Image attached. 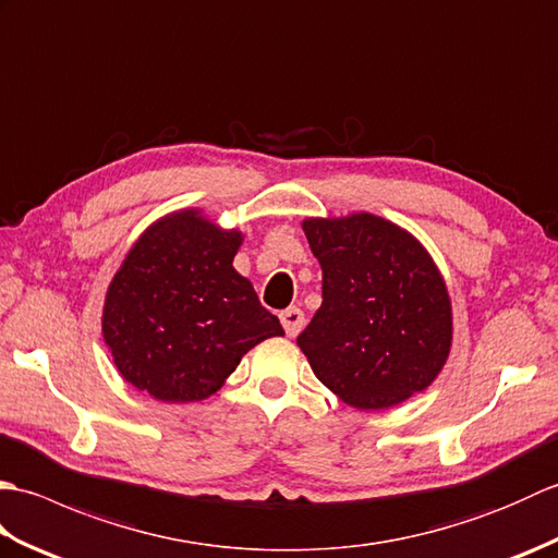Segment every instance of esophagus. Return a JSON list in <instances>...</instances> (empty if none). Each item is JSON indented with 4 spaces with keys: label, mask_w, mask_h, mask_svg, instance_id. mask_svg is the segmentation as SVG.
Instances as JSON below:
<instances>
[{
    "label": "esophagus",
    "mask_w": 558,
    "mask_h": 558,
    "mask_svg": "<svg viewBox=\"0 0 558 558\" xmlns=\"http://www.w3.org/2000/svg\"><path fill=\"white\" fill-rule=\"evenodd\" d=\"M280 322H282V328H286V333L290 336V338H294V336H300V330L304 328V312L300 310V306H290V310H286V312H280Z\"/></svg>",
    "instance_id": "1"
}]
</instances>
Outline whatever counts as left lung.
I'll return each instance as SVG.
<instances>
[{
    "label": "left lung",
    "mask_w": 558,
    "mask_h": 558,
    "mask_svg": "<svg viewBox=\"0 0 558 558\" xmlns=\"http://www.w3.org/2000/svg\"><path fill=\"white\" fill-rule=\"evenodd\" d=\"M324 302L298 345L318 381L357 410L429 388L453 342L441 270L417 236L374 213L304 218Z\"/></svg>",
    "instance_id": "obj_1"
}]
</instances>
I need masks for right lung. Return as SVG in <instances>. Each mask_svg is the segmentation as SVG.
<instances>
[{"label": "right lung", "instance_id": "1", "mask_svg": "<svg viewBox=\"0 0 558 558\" xmlns=\"http://www.w3.org/2000/svg\"><path fill=\"white\" fill-rule=\"evenodd\" d=\"M242 240L182 208L129 248L102 306L105 345L126 384L162 402L206 400L260 340L286 336L232 266Z\"/></svg>", "mask_w": 558, "mask_h": 558}]
</instances>
